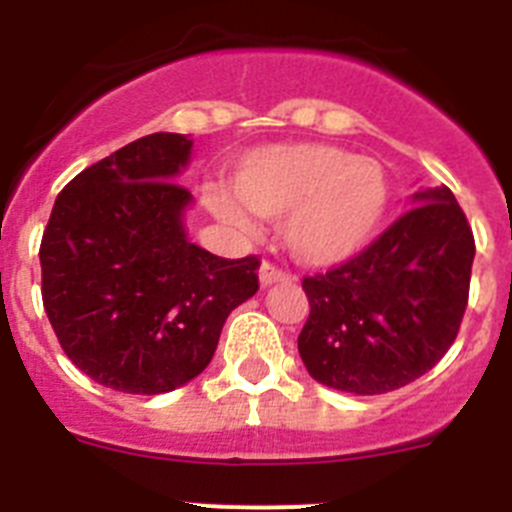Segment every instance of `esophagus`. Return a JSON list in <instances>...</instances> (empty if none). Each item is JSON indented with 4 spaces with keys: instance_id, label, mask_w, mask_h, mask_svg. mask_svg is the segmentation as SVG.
I'll return each mask as SVG.
<instances>
[{
    "instance_id": "1",
    "label": "esophagus",
    "mask_w": 512,
    "mask_h": 512,
    "mask_svg": "<svg viewBox=\"0 0 512 512\" xmlns=\"http://www.w3.org/2000/svg\"><path fill=\"white\" fill-rule=\"evenodd\" d=\"M259 279H261V284H264V287H269V284L289 282V279H292V274H289V271H284V269H279V266L269 264V261H264V264H261V269H259Z\"/></svg>"
}]
</instances>
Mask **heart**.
Returning <instances> with one entry per match:
<instances>
[{
    "label": "heart",
    "mask_w": 512,
    "mask_h": 512,
    "mask_svg": "<svg viewBox=\"0 0 512 512\" xmlns=\"http://www.w3.org/2000/svg\"><path fill=\"white\" fill-rule=\"evenodd\" d=\"M233 192L205 189V205L235 230L253 217H284V241L307 266L343 264L364 251L390 212L392 184L374 158L328 143H284L248 153ZM249 209L246 211L245 207Z\"/></svg>",
    "instance_id": "obj_1"
}]
</instances>
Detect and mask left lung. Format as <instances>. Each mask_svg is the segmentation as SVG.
Instances as JSON below:
<instances>
[{
    "label": "left lung",
    "instance_id": "8db88e82",
    "mask_svg": "<svg viewBox=\"0 0 512 512\" xmlns=\"http://www.w3.org/2000/svg\"><path fill=\"white\" fill-rule=\"evenodd\" d=\"M474 235L449 187L415 207L359 256L302 279L310 315L297 338L307 372L354 395L423 377L456 341L469 302Z\"/></svg>",
    "mask_w": 512,
    "mask_h": 512
}]
</instances>
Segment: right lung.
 Instances as JSON below:
<instances>
[{"label": "right lung", "instance_id": "1", "mask_svg": "<svg viewBox=\"0 0 512 512\" xmlns=\"http://www.w3.org/2000/svg\"><path fill=\"white\" fill-rule=\"evenodd\" d=\"M192 140L153 133L76 174L40 241L43 307L71 361L128 395L205 372L235 307L256 295L259 256L220 259L184 230L174 182Z\"/></svg>", "mask_w": 512, "mask_h": 512}]
</instances>
